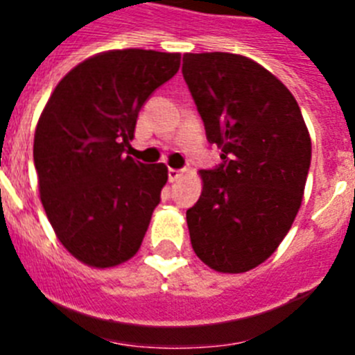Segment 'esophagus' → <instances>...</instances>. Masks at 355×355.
<instances>
[{"label":"esophagus","mask_w":355,"mask_h":355,"mask_svg":"<svg viewBox=\"0 0 355 355\" xmlns=\"http://www.w3.org/2000/svg\"><path fill=\"white\" fill-rule=\"evenodd\" d=\"M183 175V171H178V168H168V181L171 183H174V181H178Z\"/></svg>","instance_id":"1"}]
</instances>
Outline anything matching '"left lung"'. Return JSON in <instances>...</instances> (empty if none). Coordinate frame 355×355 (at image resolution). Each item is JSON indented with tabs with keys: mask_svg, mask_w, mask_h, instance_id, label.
<instances>
[{
	"mask_svg": "<svg viewBox=\"0 0 355 355\" xmlns=\"http://www.w3.org/2000/svg\"><path fill=\"white\" fill-rule=\"evenodd\" d=\"M183 78L222 163L187 209L196 254L224 274L270 258L293 224L311 165L300 108L274 74L233 53H187Z\"/></svg>",
	"mask_w": 355,
	"mask_h": 355,
	"instance_id": "obj_1",
	"label": "left lung"
}]
</instances>
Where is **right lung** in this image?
<instances>
[{
  "label": "right lung",
  "instance_id": "1",
  "mask_svg": "<svg viewBox=\"0 0 355 355\" xmlns=\"http://www.w3.org/2000/svg\"><path fill=\"white\" fill-rule=\"evenodd\" d=\"M180 64V53H101L56 85L40 115V200L62 245L87 265H121L142 245L168 174L163 163L146 165L124 150L142 106Z\"/></svg>",
  "mask_w": 355,
  "mask_h": 355
}]
</instances>
